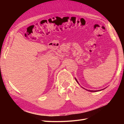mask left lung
<instances>
[{"label": "left lung", "instance_id": "8db88e82", "mask_svg": "<svg viewBox=\"0 0 124 124\" xmlns=\"http://www.w3.org/2000/svg\"><path fill=\"white\" fill-rule=\"evenodd\" d=\"M75 79H76V81H77V82L78 83V81L77 80V79H76L75 78ZM79 84V83H78ZM101 91V90H100ZM90 91V92H97V91H100V90H98V91Z\"/></svg>", "mask_w": 124, "mask_h": 124}]
</instances>
